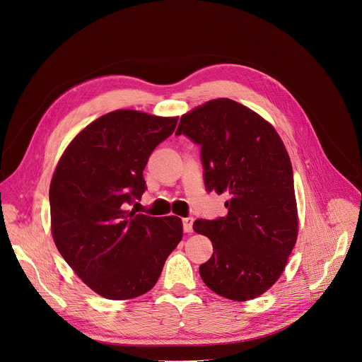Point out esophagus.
Returning <instances> with one entry per match:
<instances>
[{"label":"esophagus","mask_w":362,"mask_h":362,"mask_svg":"<svg viewBox=\"0 0 362 362\" xmlns=\"http://www.w3.org/2000/svg\"><path fill=\"white\" fill-rule=\"evenodd\" d=\"M194 218H192V216H187V218H183V230H185V233H192L194 231Z\"/></svg>","instance_id":"esophagus-1"}]
</instances>
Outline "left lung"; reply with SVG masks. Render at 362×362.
<instances>
[{"label": "left lung", "instance_id": "left-lung-1", "mask_svg": "<svg viewBox=\"0 0 362 362\" xmlns=\"http://www.w3.org/2000/svg\"><path fill=\"white\" fill-rule=\"evenodd\" d=\"M176 134L201 146L206 189L230 195L227 216L194 223L214 247L201 278L221 297L253 300L279 279L297 242L290 156L267 119L224 98L185 113Z\"/></svg>", "mask_w": 362, "mask_h": 362}]
</instances>
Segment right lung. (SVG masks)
Instances as JSON below:
<instances>
[{"label": "right lung", "mask_w": 362, "mask_h": 362, "mask_svg": "<svg viewBox=\"0 0 362 362\" xmlns=\"http://www.w3.org/2000/svg\"><path fill=\"white\" fill-rule=\"evenodd\" d=\"M177 119L131 109L106 113L76 135L57 164L49 187L54 242L77 276L105 298L150 291L182 240L177 216L127 209L146 190L148 157Z\"/></svg>", "instance_id": "add662e5"}]
</instances>
